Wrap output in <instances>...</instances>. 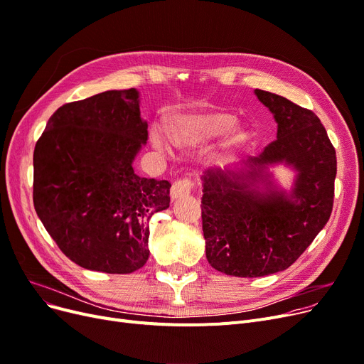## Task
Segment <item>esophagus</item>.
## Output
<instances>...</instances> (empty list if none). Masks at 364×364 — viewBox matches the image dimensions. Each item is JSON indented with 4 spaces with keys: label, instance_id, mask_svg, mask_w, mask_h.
<instances>
[{
    "label": "esophagus",
    "instance_id": "esophagus-1",
    "mask_svg": "<svg viewBox=\"0 0 364 364\" xmlns=\"http://www.w3.org/2000/svg\"><path fill=\"white\" fill-rule=\"evenodd\" d=\"M193 187H195V183L192 178H181L178 181H176L172 184L171 187V196L172 199H180V198H184L187 195H191L193 192Z\"/></svg>",
    "mask_w": 364,
    "mask_h": 364
}]
</instances>
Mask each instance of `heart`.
Here are the masks:
<instances>
[{"label":"heart","mask_w":364,"mask_h":364,"mask_svg":"<svg viewBox=\"0 0 364 364\" xmlns=\"http://www.w3.org/2000/svg\"><path fill=\"white\" fill-rule=\"evenodd\" d=\"M235 126V117L226 113H208L199 116L180 117L173 122L172 135L173 141L181 147H198L208 141L226 134ZM242 139L241 134H233L228 139V146L238 144ZM154 141L157 146H165V139L156 135Z\"/></svg>","instance_id":"heart-1"}]
</instances>
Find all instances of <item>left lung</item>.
Listing matches in <instances>:
<instances>
[{
	"instance_id": "obj_1",
	"label": "left lung",
	"mask_w": 364,
	"mask_h": 364,
	"mask_svg": "<svg viewBox=\"0 0 364 364\" xmlns=\"http://www.w3.org/2000/svg\"><path fill=\"white\" fill-rule=\"evenodd\" d=\"M274 113L277 139L250 159L242 176H203L202 230L208 263L226 275L256 278L287 269L326 226L333 208L336 151L314 112L279 95L256 89ZM286 161L299 172L291 201L250 186L264 164Z\"/></svg>"
}]
</instances>
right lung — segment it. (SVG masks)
<instances>
[{
	"instance_id": "add662e5",
	"label": "right lung",
	"mask_w": 364,
	"mask_h": 364,
	"mask_svg": "<svg viewBox=\"0 0 364 364\" xmlns=\"http://www.w3.org/2000/svg\"><path fill=\"white\" fill-rule=\"evenodd\" d=\"M149 138L135 89L107 90L59 107L34 150V207L75 264L131 274L149 259V221L169 207L166 180L132 162Z\"/></svg>"
}]
</instances>
